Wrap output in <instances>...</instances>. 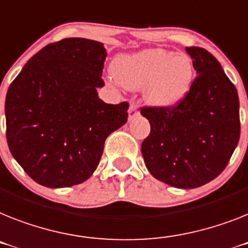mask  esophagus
<instances>
[{
	"mask_svg": "<svg viewBox=\"0 0 248 248\" xmlns=\"http://www.w3.org/2000/svg\"><path fill=\"white\" fill-rule=\"evenodd\" d=\"M139 114H140V112H139V109H137L136 106H135L134 103H131L130 108H128V118H130V120H132V118L136 117V116H139Z\"/></svg>",
	"mask_w": 248,
	"mask_h": 248,
	"instance_id": "esophagus-1",
	"label": "esophagus"
}]
</instances>
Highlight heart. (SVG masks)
<instances>
[{
    "mask_svg": "<svg viewBox=\"0 0 248 248\" xmlns=\"http://www.w3.org/2000/svg\"><path fill=\"white\" fill-rule=\"evenodd\" d=\"M194 79L193 62L186 54L165 49H146L121 54L113 62V76L108 83L131 91L143 88L150 106L171 109L188 97Z\"/></svg>",
    "mask_w": 248,
    "mask_h": 248,
    "instance_id": "obj_1",
    "label": "heart"
}]
</instances>
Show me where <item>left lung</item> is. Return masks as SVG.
<instances>
[{
    "label": "left lung",
    "mask_w": 248,
    "mask_h": 248,
    "mask_svg": "<svg viewBox=\"0 0 248 248\" xmlns=\"http://www.w3.org/2000/svg\"><path fill=\"white\" fill-rule=\"evenodd\" d=\"M197 78L188 97L171 109L145 107L151 126L141 145L150 174L174 188L193 189L217 178L240 140V99L209 51L186 47Z\"/></svg>",
    "instance_id": "obj_1"
}]
</instances>
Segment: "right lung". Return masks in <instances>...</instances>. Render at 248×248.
I'll list each match as a JSON object with an SVG mask.
<instances>
[{"mask_svg":"<svg viewBox=\"0 0 248 248\" xmlns=\"http://www.w3.org/2000/svg\"><path fill=\"white\" fill-rule=\"evenodd\" d=\"M107 57L99 41L69 37L46 45L25 64L5 102L12 156L35 182L65 188L91 178L105 141L127 122V102L98 97Z\"/></svg>","mask_w":248,"mask_h":248,"instance_id":"1","label":"right lung"}]
</instances>
